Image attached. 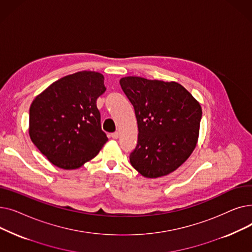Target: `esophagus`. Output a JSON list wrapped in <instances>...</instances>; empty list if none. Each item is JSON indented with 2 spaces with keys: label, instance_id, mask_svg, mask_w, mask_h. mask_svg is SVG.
<instances>
[{
  "label": "esophagus",
  "instance_id": "obj_1",
  "mask_svg": "<svg viewBox=\"0 0 252 252\" xmlns=\"http://www.w3.org/2000/svg\"><path fill=\"white\" fill-rule=\"evenodd\" d=\"M110 136H111V138H112V139H118L119 134H118V131H115V133H112Z\"/></svg>",
  "mask_w": 252,
  "mask_h": 252
}]
</instances>
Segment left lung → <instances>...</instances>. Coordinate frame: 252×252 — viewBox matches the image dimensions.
<instances>
[{"mask_svg": "<svg viewBox=\"0 0 252 252\" xmlns=\"http://www.w3.org/2000/svg\"><path fill=\"white\" fill-rule=\"evenodd\" d=\"M119 84L138 122V143L129 154L130 164L146 178L173 173L196 147L200 104L176 82L126 76Z\"/></svg>", "mask_w": 252, "mask_h": 252, "instance_id": "1", "label": "left lung"}]
</instances>
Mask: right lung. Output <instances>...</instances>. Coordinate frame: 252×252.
I'll list each match as a JSON object with an SVG mask.
<instances>
[{
	"instance_id": "obj_1",
	"label": "right lung",
	"mask_w": 252,
	"mask_h": 252,
	"mask_svg": "<svg viewBox=\"0 0 252 252\" xmlns=\"http://www.w3.org/2000/svg\"><path fill=\"white\" fill-rule=\"evenodd\" d=\"M105 91L104 76L85 70L58 79L35 97L30 136L50 162L74 169L99 153L108 140L96 104Z\"/></svg>"
}]
</instances>
